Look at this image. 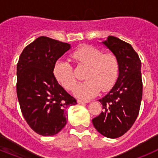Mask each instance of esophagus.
<instances>
[{"label": "esophagus", "instance_id": "esophagus-1", "mask_svg": "<svg viewBox=\"0 0 158 158\" xmlns=\"http://www.w3.org/2000/svg\"><path fill=\"white\" fill-rule=\"evenodd\" d=\"M89 101H86V100H77V103L79 104H86Z\"/></svg>", "mask_w": 158, "mask_h": 158}]
</instances>
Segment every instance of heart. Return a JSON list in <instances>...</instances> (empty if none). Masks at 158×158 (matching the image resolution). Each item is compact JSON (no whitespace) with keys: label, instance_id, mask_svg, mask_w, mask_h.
I'll list each match as a JSON object with an SVG mask.
<instances>
[{"label":"heart","instance_id":"1","mask_svg":"<svg viewBox=\"0 0 158 158\" xmlns=\"http://www.w3.org/2000/svg\"><path fill=\"white\" fill-rule=\"evenodd\" d=\"M72 58L80 65L88 66L85 73L86 80L77 84L73 93L83 100H89L100 93L107 92L115 85L118 79L119 65L112 54H104L97 47L81 46L72 54ZM54 76L65 89H71L76 82L73 68L69 62L58 60L54 64Z\"/></svg>","mask_w":158,"mask_h":158}]
</instances>
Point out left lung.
Instances as JSON below:
<instances>
[{
	"mask_svg": "<svg viewBox=\"0 0 158 158\" xmlns=\"http://www.w3.org/2000/svg\"><path fill=\"white\" fill-rule=\"evenodd\" d=\"M102 43L117 58L119 65L115 85L100 99L104 111L93 119L102 135L116 139L129 131L139 115L142 97L140 58L131 44L115 36Z\"/></svg>",
	"mask_w": 158,
	"mask_h": 158,
	"instance_id": "1",
	"label": "left lung"
}]
</instances>
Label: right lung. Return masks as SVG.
I'll return each mask as SVG.
<instances>
[{
	"instance_id": "1",
	"label": "right lung",
	"mask_w": 158,
	"mask_h": 158,
	"mask_svg": "<svg viewBox=\"0 0 158 158\" xmlns=\"http://www.w3.org/2000/svg\"><path fill=\"white\" fill-rule=\"evenodd\" d=\"M70 44L40 36L23 49L16 68V93L23 118L43 136H52L65 126L67 110L77 100L54 76L57 60Z\"/></svg>"
}]
</instances>
